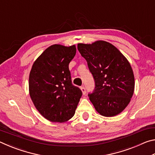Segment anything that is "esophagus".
I'll use <instances>...</instances> for the list:
<instances>
[{
  "mask_svg": "<svg viewBox=\"0 0 155 155\" xmlns=\"http://www.w3.org/2000/svg\"><path fill=\"white\" fill-rule=\"evenodd\" d=\"M81 90H82V92H83V94H85V93H86V89H85V86H84V85L81 86Z\"/></svg>",
  "mask_w": 155,
  "mask_h": 155,
  "instance_id": "34e87169",
  "label": "esophagus"
}]
</instances>
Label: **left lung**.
I'll use <instances>...</instances> for the list:
<instances>
[{
  "label": "left lung",
  "mask_w": 155,
  "mask_h": 155,
  "mask_svg": "<svg viewBox=\"0 0 155 155\" xmlns=\"http://www.w3.org/2000/svg\"><path fill=\"white\" fill-rule=\"evenodd\" d=\"M77 48L93 76L95 87L88 96L96 110L105 117L119 114L134 92V75L129 62L118 49L104 41L78 44Z\"/></svg>",
  "instance_id": "1"
}]
</instances>
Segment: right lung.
<instances>
[{
    "instance_id": "right-lung-1",
    "label": "right lung",
    "mask_w": 155,
    "mask_h": 155,
    "mask_svg": "<svg viewBox=\"0 0 155 155\" xmlns=\"http://www.w3.org/2000/svg\"><path fill=\"white\" fill-rule=\"evenodd\" d=\"M74 45L51 46L37 59L29 75V93L34 105L46 119L64 122L74 115L82 91L72 83L69 64Z\"/></svg>"
}]
</instances>
